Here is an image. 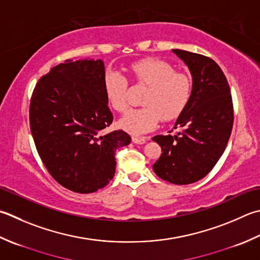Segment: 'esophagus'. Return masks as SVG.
<instances>
[{"instance_id":"esophagus-1","label":"esophagus","mask_w":260,"mask_h":260,"mask_svg":"<svg viewBox=\"0 0 260 260\" xmlns=\"http://www.w3.org/2000/svg\"><path fill=\"white\" fill-rule=\"evenodd\" d=\"M146 140H147L146 137H143V136H133V137H132V141H133L135 144H144Z\"/></svg>"}]
</instances>
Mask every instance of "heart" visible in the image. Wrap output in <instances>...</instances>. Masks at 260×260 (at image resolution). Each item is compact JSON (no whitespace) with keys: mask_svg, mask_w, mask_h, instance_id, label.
Wrapping results in <instances>:
<instances>
[{"mask_svg":"<svg viewBox=\"0 0 260 260\" xmlns=\"http://www.w3.org/2000/svg\"><path fill=\"white\" fill-rule=\"evenodd\" d=\"M131 74L139 82L150 85L143 99L145 107L131 109L119 119V126L131 134H143L154 129L161 118H177L185 109L191 93V81L184 73L176 72L171 64L156 58L134 63ZM108 104L116 111H124L128 105V81L116 71H108L104 79Z\"/></svg>","mask_w":260,"mask_h":260,"instance_id":"b5f03b06","label":"heart"}]
</instances>
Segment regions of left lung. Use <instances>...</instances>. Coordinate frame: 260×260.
I'll return each instance as SVG.
<instances>
[{
    "instance_id": "8db88e82",
    "label": "left lung",
    "mask_w": 260,
    "mask_h": 260,
    "mask_svg": "<svg viewBox=\"0 0 260 260\" xmlns=\"http://www.w3.org/2000/svg\"><path fill=\"white\" fill-rule=\"evenodd\" d=\"M189 70L191 93L178 117L177 135H156L162 153L155 175L175 185H189L204 178L220 159L230 139L233 106L225 75L214 60L200 54L172 49Z\"/></svg>"
}]
</instances>
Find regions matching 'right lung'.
<instances>
[{
	"label": "right lung",
	"mask_w": 260,
	"mask_h": 260,
	"mask_svg": "<svg viewBox=\"0 0 260 260\" xmlns=\"http://www.w3.org/2000/svg\"><path fill=\"white\" fill-rule=\"evenodd\" d=\"M101 59L65 60L38 81L30 101V129L46 169L59 185L90 194L113 179L115 152L131 143L118 129L104 133L113 114Z\"/></svg>",
	"instance_id": "1"
}]
</instances>
